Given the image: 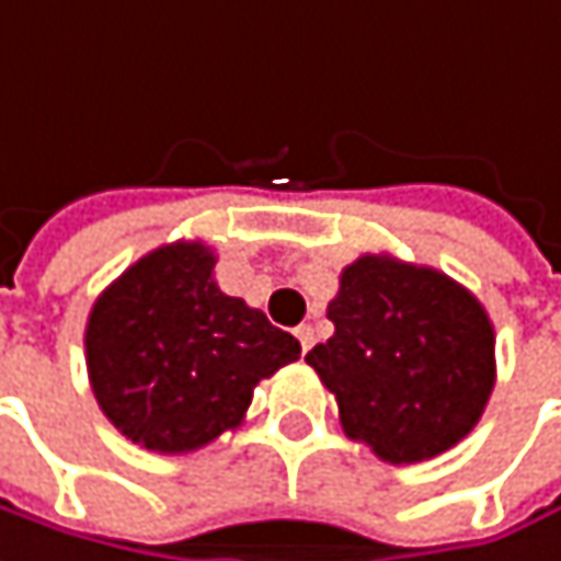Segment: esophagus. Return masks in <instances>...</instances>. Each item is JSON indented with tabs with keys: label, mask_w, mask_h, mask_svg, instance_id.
I'll list each match as a JSON object with an SVG mask.
<instances>
[{
	"label": "esophagus",
	"mask_w": 561,
	"mask_h": 561,
	"mask_svg": "<svg viewBox=\"0 0 561 561\" xmlns=\"http://www.w3.org/2000/svg\"><path fill=\"white\" fill-rule=\"evenodd\" d=\"M295 336H298V343H301V353H308V350H311V343H314V331H311L308 324H301V328L295 331Z\"/></svg>",
	"instance_id": "34e87169"
}]
</instances>
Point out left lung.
I'll use <instances>...</instances> for the list:
<instances>
[{"label":"left lung","instance_id":"obj_1","mask_svg":"<svg viewBox=\"0 0 561 561\" xmlns=\"http://www.w3.org/2000/svg\"><path fill=\"white\" fill-rule=\"evenodd\" d=\"M333 336L305 363L336 398L350 439L385 462L446 453L494 388V328L482 301L431 266L366 253L328 305Z\"/></svg>","mask_w":561,"mask_h":561}]
</instances>
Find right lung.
<instances>
[{"mask_svg": "<svg viewBox=\"0 0 561 561\" xmlns=\"http://www.w3.org/2000/svg\"><path fill=\"white\" fill-rule=\"evenodd\" d=\"M215 263L202 240L157 247L89 311V385L144 449L192 453L240 427L253 388L301 356L291 333L218 288Z\"/></svg>", "mask_w": 561, "mask_h": 561, "instance_id": "obj_1", "label": "right lung"}]
</instances>
